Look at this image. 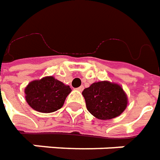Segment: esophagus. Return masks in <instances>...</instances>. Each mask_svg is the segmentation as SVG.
<instances>
[{
	"mask_svg": "<svg viewBox=\"0 0 160 160\" xmlns=\"http://www.w3.org/2000/svg\"><path fill=\"white\" fill-rule=\"evenodd\" d=\"M83 89H84V87L82 85V86H80V87H78L77 89H78V91H82V90H83Z\"/></svg>",
	"mask_w": 160,
	"mask_h": 160,
	"instance_id": "34e87169",
	"label": "esophagus"
}]
</instances>
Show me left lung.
<instances>
[{"mask_svg": "<svg viewBox=\"0 0 160 160\" xmlns=\"http://www.w3.org/2000/svg\"><path fill=\"white\" fill-rule=\"evenodd\" d=\"M82 94L88 111L100 120L117 117L128 104V97L122 87L108 81L94 82Z\"/></svg>", "mask_w": 160, "mask_h": 160, "instance_id": "obj_1", "label": "left lung"}]
</instances>
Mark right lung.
Masks as SVG:
<instances>
[{
  "mask_svg": "<svg viewBox=\"0 0 160 160\" xmlns=\"http://www.w3.org/2000/svg\"><path fill=\"white\" fill-rule=\"evenodd\" d=\"M70 86L53 77H46L31 82L25 89L29 106L41 113H52L63 107L65 98L71 93Z\"/></svg>",
  "mask_w": 160,
  "mask_h": 160,
  "instance_id": "right-lung-1",
  "label": "right lung"
}]
</instances>
